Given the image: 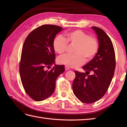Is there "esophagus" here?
Instances as JSON below:
<instances>
[{
  "instance_id": "1",
  "label": "esophagus",
  "mask_w": 127,
  "mask_h": 127,
  "mask_svg": "<svg viewBox=\"0 0 127 127\" xmlns=\"http://www.w3.org/2000/svg\"><path fill=\"white\" fill-rule=\"evenodd\" d=\"M65 69L66 71H68V70H69L70 69V68H69L68 66H65Z\"/></svg>"
}]
</instances>
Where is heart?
Wrapping results in <instances>:
<instances>
[{
	"mask_svg": "<svg viewBox=\"0 0 127 127\" xmlns=\"http://www.w3.org/2000/svg\"><path fill=\"white\" fill-rule=\"evenodd\" d=\"M66 40L62 35L57 36L53 40V46L58 54L64 53L68 47V42L76 45L75 55H64L58 59L59 63L71 68H77L86 62H89L95 56L98 50V43L96 40L80 30L66 33ZM67 41L66 42V41Z\"/></svg>",
	"mask_w": 127,
	"mask_h": 127,
	"instance_id": "b5f03b06",
	"label": "heart"
}]
</instances>
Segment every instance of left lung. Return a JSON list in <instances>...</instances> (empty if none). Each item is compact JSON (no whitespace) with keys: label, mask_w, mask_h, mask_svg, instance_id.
Segmentation results:
<instances>
[{"label":"left lung","mask_w":127,"mask_h":127,"mask_svg":"<svg viewBox=\"0 0 127 127\" xmlns=\"http://www.w3.org/2000/svg\"><path fill=\"white\" fill-rule=\"evenodd\" d=\"M96 35L99 47L94 57L82 67L86 72L75 71L72 84L75 95L81 102L90 104L102 98L114 76L116 62L112 42L102 29L92 27ZM91 75H88L90 72Z\"/></svg>","instance_id":"obj_1"}]
</instances>
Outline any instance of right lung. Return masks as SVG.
<instances>
[{"instance_id": "1", "label": "right lung", "mask_w": 127, "mask_h": 127, "mask_svg": "<svg viewBox=\"0 0 127 127\" xmlns=\"http://www.w3.org/2000/svg\"><path fill=\"white\" fill-rule=\"evenodd\" d=\"M63 29L55 25H43L32 31L24 42L20 77L26 93L35 101H42L52 95L57 79L64 71V65L55 64L50 70L46 69L55 64L53 40Z\"/></svg>"}]
</instances>
